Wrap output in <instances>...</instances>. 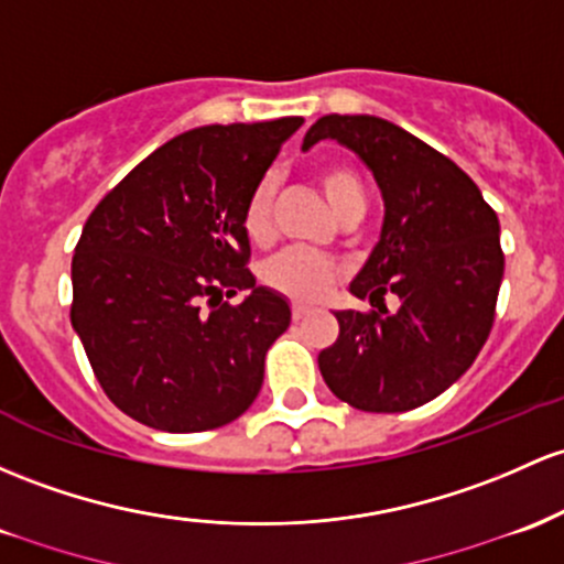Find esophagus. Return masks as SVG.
Wrapping results in <instances>:
<instances>
[{"label":"esophagus","mask_w":564,"mask_h":564,"mask_svg":"<svg viewBox=\"0 0 564 564\" xmlns=\"http://www.w3.org/2000/svg\"><path fill=\"white\" fill-rule=\"evenodd\" d=\"M311 313H313L311 307H305V305H294V307H292V318H294V321L307 318V315H311Z\"/></svg>","instance_id":"obj_1"}]
</instances>
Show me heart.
I'll return each instance as SVG.
<instances>
[{"mask_svg": "<svg viewBox=\"0 0 564 564\" xmlns=\"http://www.w3.org/2000/svg\"><path fill=\"white\" fill-rule=\"evenodd\" d=\"M321 192H324L326 203L332 212L337 214L345 203L364 200L361 182L356 173L343 169V165H332L318 173ZM243 230L253 243H264L272 235V184L262 182L251 192L249 203L243 212ZM264 281L281 294L292 296L300 302L321 300L334 283V268L326 259L313 257L305 251H283L275 259H270L262 270Z\"/></svg>", "mask_w": 564, "mask_h": 564, "instance_id": "heart-1", "label": "heart"}]
</instances>
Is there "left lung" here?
<instances>
[{
    "mask_svg": "<svg viewBox=\"0 0 564 564\" xmlns=\"http://www.w3.org/2000/svg\"><path fill=\"white\" fill-rule=\"evenodd\" d=\"M324 139L372 171L386 216L350 281V294L377 311H334L339 337L318 352V369L356 410H414L460 380L490 337L503 281L498 216L468 173L382 117H321L302 150ZM386 293L400 296L395 312Z\"/></svg>",
    "mask_w": 564,
    "mask_h": 564,
    "instance_id": "obj_1",
    "label": "left lung"
}]
</instances>
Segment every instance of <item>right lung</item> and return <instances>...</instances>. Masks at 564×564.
<instances>
[{
	"instance_id": "right-lung-1",
	"label": "right lung",
	"mask_w": 564,
	"mask_h": 564,
	"mask_svg": "<svg viewBox=\"0 0 564 564\" xmlns=\"http://www.w3.org/2000/svg\"><path fill=\"white\" fill-rule=\"evenodd\" d=\"M302 122L176 135L85 221L72 259V326L104 391L139 423L212 431L257 399L264 356L292 324V307L246 270L243 212ZM235 293L245 302H220Z\"/></svg>"
}]
</instances>
